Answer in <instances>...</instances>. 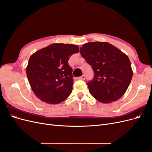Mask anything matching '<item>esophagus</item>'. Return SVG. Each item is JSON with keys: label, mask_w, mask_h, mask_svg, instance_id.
I'll use <instances>...</instances> for the list:
<instances>
[{"label": "esophagus", "mask_w": 152, "mask_h": 152, "mask_svg": "<svg viewBox=\"0 0 152 152\" xmlns=\"http://www.w3.org/2000/svg\"><path fill=\"white\" fill-rule=\"evenodd\" d=\"M85 79H86V77L84 75L79 77H78V79H79V80H84Z\"/></svg>", "instance_id": "34e87169"}]
</instances>
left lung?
Masks as SVG:
<instances>
[{"mask_svg": "<svg viewBox=\"0 0 152 152\" xmlns=\"http://www.w3.org/2000/svg\"><path fill=\"white\" fill-rule=\"evenodd\" d=\"M80 53L94 72L93 79L87 83L91 95L104 103L120 99L132 77L127 55L104 42L86 43L80 48Z\"/></svg>", "mask_w": 152, "mask_h": 152, "instance_id": "8db88e82", "label": "left lung"}]
</instances>
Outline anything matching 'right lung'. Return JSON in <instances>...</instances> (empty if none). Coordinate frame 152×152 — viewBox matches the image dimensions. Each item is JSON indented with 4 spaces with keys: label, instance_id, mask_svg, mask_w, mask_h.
Here are the masks:
<instances>
[{
    "label": "right lung",
    "instance_id": "add662e5",
    "mask_svg": "<svg viewBox=\"0 0 152 152\" xmlns=\"http://www.w3.org/2000/svg\"><path fill=\"white\" fill-rule=\"evenodd\" d=\"M79 52L76 45L53 44L31 55L26 75L37 97L44 102L57 104L70 95L73 80L68 61Z\"/></svg>",
    "mask_w": 152,
    "mask_h": 152
}]
</instances>
